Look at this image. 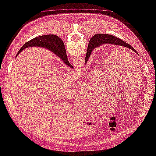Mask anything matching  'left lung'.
<instances>
[{
  "mask_svg": "<svg viewBox=\"0 0 156 156\" xmlns=\"http://www.w3.org/2000/svg\"><path fill=\"white\" fill-rule=\"evenodd\" d=\"M103 44H112L115 45L124 46L133 50L135 53L137 54V52L136 51V50L134 49V48L131 46V45H130L129 44L127 43L125 41H123L122 40L110 34L98 33V34H94L91 38L89 41L88 48L87 50V53L86 55L85 64L87 63V60H89V58H90L91 51L96 48H98L100 46H101Z\"/></svg>",
  "mask_w": 156,
  "mask_h": 156,
  "instance_id": "8db88e82",
  "label": "left lung"
}]
</instances>
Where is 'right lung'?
Instances as JSON below:
<instances>
[{"label": "right lung", "instance_id": "add662e5", "mask_svg": "<svg viewBox=\"0 0 156 156\" xmlns=\"http://www.w3.org/2000/svg\"><path fill=\"white\" fill-rule=\"evenodd\" d=\"M32 46H41L50 50L55 54L58 55V56L61 57V58L65 65L70 66L71 68H73V66L71 65V64L69 62L66 55H64V53L66 54V52H65L66 51V49L64 50L65 49V44L62 40L58 36L55 34H48L34 38L25 43L21 49L19 50L16 56L23 50ZM58 49L59 50H58Z\"/></svg>", "mask_w": 156, "mask_h": 156}]
</instances>
